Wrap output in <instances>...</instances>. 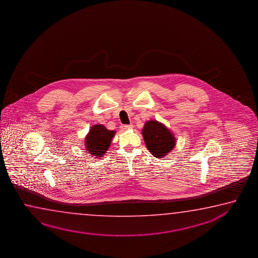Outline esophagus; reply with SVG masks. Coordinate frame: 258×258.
I'll use <instances>...</instances> for the list:
<instances>
[{
  "label": "esophagus",
  "instance_id": "34e87169",
  "mask_svg": "<svg viewBox=\"0 0 258 258\" xmlns=\"http://www.w3.org/2000/svg\"><path fill=\"white\" fill-rule=\"evenodd\" d=\"M122 130H129L133 128V124H122Z\"/></svg>",
  "mask_w": 258,
  "mask_h": 258
}]
</instances>
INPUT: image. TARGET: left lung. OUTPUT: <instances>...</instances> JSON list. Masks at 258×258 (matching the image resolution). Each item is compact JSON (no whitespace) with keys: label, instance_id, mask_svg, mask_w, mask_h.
Listing matches in <instances>:
<instances>
[{"label":"left lung","instance_id":"left-lung-1","mask_svg":"<svg viewBox=\"0 0 258 258\" xmlns=\"http://www.w3.org/2000/svg\"><path fill=\"white\" fill-rule=\"evenodd\" d=\"M142 134L146 147L157 158L164 157L175 146V138L173 134L163 123L155 120L146 122Z\"/></svg>","mask_w":258,"mask_h":258}]
</instances>
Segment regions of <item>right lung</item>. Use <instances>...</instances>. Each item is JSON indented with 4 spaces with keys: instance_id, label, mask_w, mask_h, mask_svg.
Wrapping results in <instances>:
<instances>
[{
    "instance_id": "add662e5",
    "label": "right lung",
    "mask_w": 258,
    "mask_h": 258,
    "mask_svg": "<svg viewBox=\"0 0 258 258\" xmlns=\"http://www.w3.org/2000/svg\"><path fill=\"white\" fill-rule=\"evenodd\" d=\"M115 132L110 131L103 125L95 124L90 129L89 133L85 137V147L90 155L102 157L111 145L112 137Z\"/></svg>"
}]
</instances>
